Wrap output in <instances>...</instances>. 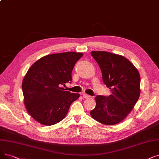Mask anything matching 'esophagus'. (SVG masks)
Masks as SVG:
<instances>
[{"mask_svg": "<svg viewBox=\"0 0 159 159\" xmlns=\"http://www.w3.org/2000/svg\"><path fill=\"white\" fill-rule=\"evenodd\" d=\"M82 97H83L84 98H85V99H88V98H90V96H89V95H88V94H86V93H83L82 94Z\"/></svg>", "mask_w": 159, "mask_h": 159, "instance_id": "1", "label": "esophagus"}]
</instances>
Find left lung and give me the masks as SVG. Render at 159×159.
Returning <instances> with one entry per match:
<instances>
[{"label":"left lung","instance_id":"left-lung-1","mask_svg":"<svg viewBox=\"0 0 159 159\" xmlns=\"http://www.w3.org/2000/svg\"><path fill=\"white\" fill-rule=\"evenodd\" d=\"M99 64L104 84L112 94L97 95L92 118L106 125H113L125 119L134 108L140 93V74L134 65L121 55L105 51H92Z\"/></svg>","mask_w":159,"mask_h":159}]
</instances>
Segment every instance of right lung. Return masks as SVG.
<instances>
[{
	"instance_id": "1",
	"label": "right lung",
	"mask_w": 159,
	"mask_h": 159,
	"mask_svg": "<svg viewBox=\"0 0 159 159\" xmlns=\"http://www.w3.org/2000/svg\"><path fill=\"white\" fill-rule=\"evenodd\" d=\"M82 53L66 52L40 58L27 71L22 89L26 108L38 123L52 125L62 120L80 94L61 88L71 83V72Z\"/></svg>"
}]
</instances>
